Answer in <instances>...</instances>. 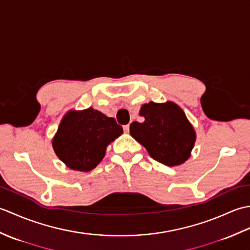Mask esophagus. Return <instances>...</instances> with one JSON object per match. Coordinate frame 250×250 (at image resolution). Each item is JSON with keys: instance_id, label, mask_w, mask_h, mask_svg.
I'll return each mask as SVG.
<instances>
[{"instance_id": "esophagus-1", "label": "esophagus", "mask_w": 250, "mask_h": 250, "mask_svg": "<svg viewBox=\"0 0 250 250\" xmlns=\"http://www.w3.org/2000/svg\"><path fill=\"white\" fill-rule=\"evenodd\" d=\"M124 131H125V132H126V133H128V132L130 131V125H124Z\"/></svg>"}]
</instances>
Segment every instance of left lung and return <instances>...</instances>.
Returning a JSON list of instances; mask_svg holds the SVG:
<instances>
[{
    "label": "left lung",
    "instance_id": "left-lung-1",
    "mask_svg": "<svg viewBox=\"0 0 250 250\" xmlns=\"http://www.w3.org/2000/svg\"><path fill=\"white\" fill-rule=\"evenodd\" d=\"M143 122L133 121L130 134L144 146L152 159L174 167L190 157L195 133L183 109L172 102H150L142 106Z\"/></svg>",
    "mask_w": 250,
    "mask_h": 250
}]
</instances>
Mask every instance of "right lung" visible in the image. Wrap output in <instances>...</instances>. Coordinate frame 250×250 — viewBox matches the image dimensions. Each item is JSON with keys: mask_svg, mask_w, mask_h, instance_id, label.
I'll use <instances>...</instances> for the list:
<instances>
[{"mask_svg": "<svg viewBox=\"0 0 250 250\" xmlns=\"http://www.w3.org/2000/svg\"><path fill=\"white\" fill-rule=\"evenodd\" d=\"M122 133V126L115 118L92 107L72 110L62 119L52 146L68 167L88 172L102 160L106 146Z\"/></svg>", "mask_w": 250, "mask_h": 250, "instance_id": "right-lung-1", "label": "right lung"}]
</instances>
